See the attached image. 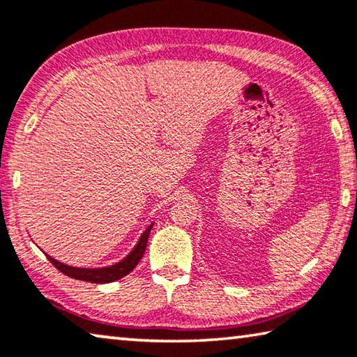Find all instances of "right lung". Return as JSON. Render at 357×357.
<instances>
[{
    "label": "right lung",
    "mask_w": 357,
    "mask_h": 357,
    "mask_svg": "<svg viewBox=\"0 0 357 357\" xmlns=\"http://www.w3.org/2000/svg\"><path fill=\"white\" fill-rule=\"evenodd\" d=\"M154 223L144 229V233L142 234L140 241L138 244L132 249V252L129 253L128 257L124 259H121L119 263L113 264V266H107V268H99V269H84V268H72V266L63 264L56 261L55 258L48 257L50 263L55 266L58 271H61L63 274H66L68 277H72V279L77 280H83V282H91V283H110L114 280L123 279L124 275H128L130 271H134L135 266L140 261L144 250H146V244H148V238H149V231L153 228Z\"/></svg>",
    "instance_id": "add662e5"
}]
</instances>
